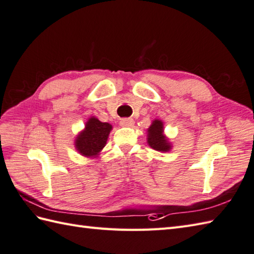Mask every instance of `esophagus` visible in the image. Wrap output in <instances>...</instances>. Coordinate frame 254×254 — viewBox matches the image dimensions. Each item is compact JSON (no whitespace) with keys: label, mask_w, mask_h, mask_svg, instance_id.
<instances>
[{"label":"esophagus","mask_w":254,"mask_h":254,"mask_svg":"<svg viewBox=\"0 0 254 254\" xmlns=\"http://www.w3.org/2000/svg\"><path fill=\"white\" fill-rule=\"evenodd\" d=\"M120 124L123 127H131V126H133L134 121L132 120V118H123V120H121Z\"/></svg>","instance_id":"34e87169"}]
</instances>
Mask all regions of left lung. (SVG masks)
I'll use <instances>...</instances> for the list:
<instances>
[{"label":"left lung","instance_id":"8db88e82","mask_svg":"<svg viewBox=\"0 0 254 254\" xmlns=\"http://www.w3.org/2000/svg\"><path fill=\"white\" fill-rule=\"evenodd\" d=\"M146 143L150 148L159 152H170L173 149L171 140L164 132V123L161 120L152 121L150 127L146 129Z\"/></svg>","mask_w":254,"mask_h":254}]
</instances>
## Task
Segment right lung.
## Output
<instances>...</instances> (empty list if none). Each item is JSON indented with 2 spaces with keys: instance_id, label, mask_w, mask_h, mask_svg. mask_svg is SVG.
Masks as SVG:
<instances>
[{
  "instance_id": "add662e5",
  "label": "right lung",
  "mask_w": 254,
  "mask_h": 254,
  "mask_svg": "<svg viewBox=\"0 0 254 254\" xmlns=\"http://www.w3.org/2000/svg\"><path fill=\"white\" fill-rule=\"evenodd\" d=\"M113 126L109 123L100 122L91 116L84 124V128L78 132L74 145L78 153L84 157H98L108 141Z\"/></svg>"
}]
</instances>
